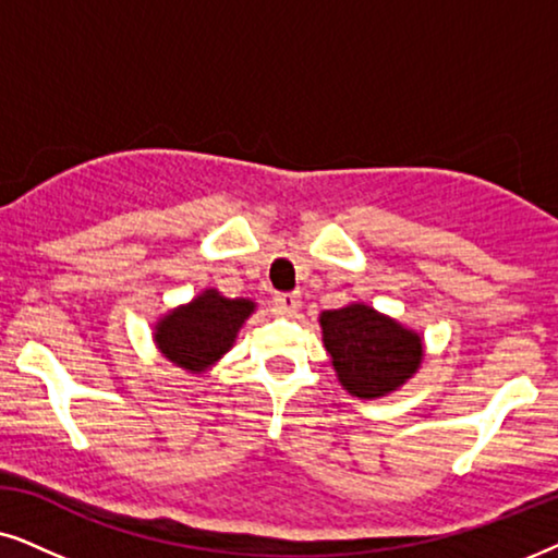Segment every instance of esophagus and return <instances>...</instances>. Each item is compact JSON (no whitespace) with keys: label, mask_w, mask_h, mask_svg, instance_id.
I'll list each match as a JSON object with an SVG mask.
<instances>
[{"label":"esophagus","mask_w":558,"mask_h":558,"mask_svg":"<svg viewBox=\"0 0 558 558\" xmlns=\"http://www.w3.org/2000/svg\"><path fill=\"white\" fill-rule=\"evenodd\" d=\"M275 301H278V306H280V311H283V314L293 316L295 308H299V303H301V295L299 293H283V295H278Z\"/></svg>","instance_id":"esophagus-1"}]
</instances>
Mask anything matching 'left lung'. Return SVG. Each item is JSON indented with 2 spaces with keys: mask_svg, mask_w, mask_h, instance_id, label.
I'll return each instance as SVG.
<instances>
[{
  "mask_svg": "<svg viewBox=\"0 0 558 558\" xmlns=\"http://www.w3.org/2000/svg\"><path fill=\"white\" fill-rule=\"evenodd\" d=\"M322 339L337 380L360 400L385 398L421 369L423 337L367 303L322 311Z\"/></svg>",
  "mask_w": 558,
  "mask_h": 558,
  "instance_id": "left-lung-1",
  "label": "left lung"
}]
</instances>
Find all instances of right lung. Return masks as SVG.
I'll return each instance as SVG.
<instances>
[{
	"mask_svg": "<svg viewBox=\"0 0 558 558\" xmlns=\"http://www.w3.org/2000/svg\"><path fill=\"white\" fill-rule=\"evenodd\" d=\"M255 308V301L227 299L217 288H206L160 316L153 326V341L170 365L204 375L234 347L236 333Z\"/></svg>",
	"mask_w": 558,
	"mask_h": 558,
	"instance_id": "right-lung-1",
	"label": "right lung"
}]
</instances>
